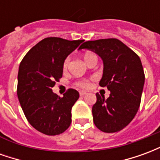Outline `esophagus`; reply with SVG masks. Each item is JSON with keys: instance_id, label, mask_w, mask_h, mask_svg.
Segmentation results:
<instances>
[{"instance_id": "obj_1", "label": "esophagus", "mask_w": 160, "mask_h": 160, "mask_svg": "<svg viewBox=\"0 0 160 160\" xmlns=\"http://www.w3.org/2000/svg\"><path fill=\"white\" fill-rule=\"evenodd\" d=\"M86 94H87V92H85V91H80V96H85Z\"/></svg>"}]
</instances>
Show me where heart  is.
<instances>
[{
	"label": "heart",
	"instance_id": "heart-1",
	"mask_svg": "<svg viewBox=\"0 0 160 160\" xmlns=\"http://www.w3.org/2000/svg\"><path fill=\"white\" fill-rule=\"evenodd\" d=\"M83 59L84 61H85V62L87 64V63L89 62L90 61H92V59H97V56H96L95 54H93V53L87 52L84 55ZM69 62L70 58L69 57H67L66 59L64 60V62H63V69L66 70L67 68H68V66H69ZM76 85L80 87H83V88H87V87H89V86H90V82H89V80H80L77 81Z\"/></svg>",
	"mask_w": 160,
	"mask_h": 160
}]
</instances>
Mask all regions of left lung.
I'll list each match as a JSON object with an SVG mask.
<instances>
[{"instance_id":"obj_1","label":"left lung","mask_w":160,"mask_h":160,"mask_svg":"<svg viewBox=\"0 0 160 160\" xmlns=\"http://www.w3.org/2000/svg\"><path fill=\"white\" fill-rule=\"evenodd\" d=\"M82 49H90L102 58L104 71L99 86L111 92L107 99L96 94L94 124L105 133L122 130L134 119L141 104L145 82L141 59L117 38L87 41L79 48Z\"/></svg>"}]
</instances>
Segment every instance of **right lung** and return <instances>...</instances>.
I'll use <instances>...</instances> for the list:
<instances>
[{"label":"right lung","instance_id":"right-lung-1","mask_svg":"<svg viewBox=\"0 0 160 160\" xmlns=\"http://www.w3.org/2000/svg\"><path fill=\"white\" fill-rule=\"evenodd\" d=\"M82 42L46 38L33 46L19 64L18 98L29 123L42 134H62L71 124V110L80 94L69 88L61 98L52 87L62 77L64 60Z\"/></svg>","mask_w":160,"mask_h":160}]
</instances>
